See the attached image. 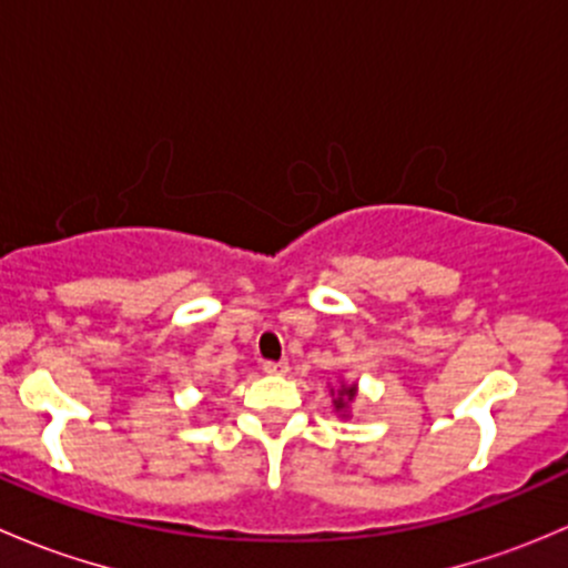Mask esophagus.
Segmentation results:
<instances>
[{
	"label": "esophagus",
	"mask_w": 568,
	"mask_h": 568,
	"mask_svg": "<svg viewBox=\"0 0 568 568\" xmlns=\"http://www.w3.org/2000/svg\"><path fill=\"white\" fill-rule=\"evenodd\" d=\"M263 371L272 376L288 374V359H266V363H263Z\"/></svg>",
	"instance_id": "1"
}]
</instances>
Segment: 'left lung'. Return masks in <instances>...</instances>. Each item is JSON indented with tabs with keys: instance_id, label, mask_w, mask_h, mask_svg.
<instances>
[{
	"instance_id": "obj_1",
	"label": "left lung",
	"mask_w": 568,
	"mask_h": 568,
	"mask_svg": "<svg viewBox=\"0 0 568 568\" xmlns=\"http://www.w3.org/2000/svg\"><path fill=\"white\" fill-rule=\"evenodd\" d=\"M354 398V387H343V393H341V398L335 400V409H346V404L348 400Z\"/></svg>"
}]
</instances>
